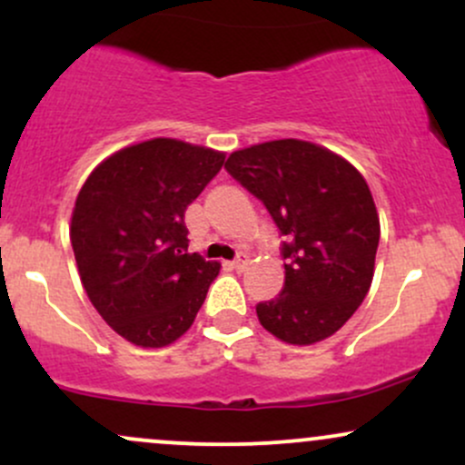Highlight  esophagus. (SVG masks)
<instances>
[{
    "instance_id": "1",
    "label": "esophagus",
    "mask_w": 465,
    "mask_h": 465,
    "mask_svg": "<svg viewBox=\"0 0 465 465\" xmlns=\"http://www.w3.org/2000/svg\"><path fill=\"white\" fill-rule=\"evenodd\" d=\"M232 266H233V269H236V271H242L244 266H247V255H244V253L236 255V258L232 260Z\"/></svg>"
}]
</instances>
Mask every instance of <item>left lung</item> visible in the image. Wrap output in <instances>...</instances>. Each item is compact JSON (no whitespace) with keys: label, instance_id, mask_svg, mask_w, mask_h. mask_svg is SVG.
<instances>
[{"label":"left lung","instance_id":"1","mask_svg":"<svg viewBox=\"0 0 465 465\" xmlns=\"http://www.w3.org/2000/svg\"><path fill=\"white\" fill-rule=\"evenodd\" d=\"M225 170L262 201L280 229L284 286L255 306L277 339H328L371 286L381 221L354 165L317 143L277 140L229 154Z\"/></svg>","mask_w":465,"mask_h":465}]
</instances>
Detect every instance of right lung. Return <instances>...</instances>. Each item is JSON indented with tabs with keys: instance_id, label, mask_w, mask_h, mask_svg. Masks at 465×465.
<instances>
[{
	"instance_id": "right-lung-1",
	"label": "right lung",
	"mask_w": 465,
	"mask_h": 465,
	"mask_svg": "<svg viewBox=\"0 0 465 465\" xmlns=\"http://www.w3.org/2000/svg\"><path fill=\"white\" fill-rule=\"evenodd\" d=\"M225 154L179 140L122 148L89 174L72 216L87 297L117 334L163 348L188 332L218 262L188 253L185 210Z\"/></svg>"
}]
</instances>
